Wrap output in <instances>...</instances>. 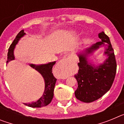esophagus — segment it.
<instances>
[{
  "instance_id": "1",
  "label": "esophagus",
  "mask_w": 124,
  "mask_h": 124,
  "mask_svg": "<svg viewBox=\"0 0 124 124\" xmlns=\"http://www.w3.org/2000/svg\"><path fill=\"white\" fill-rule=\"evenodd\" d=\"M70 64H71V59L68 56L65 58L61 59L58 63V66L60 68H68L70 66Z\"/></svg>"
}]
</instances>
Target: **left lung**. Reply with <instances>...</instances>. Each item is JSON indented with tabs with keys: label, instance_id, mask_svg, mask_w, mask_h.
<instances>
[{
	"label": "left lung",
	"instance_id": "obj_1",
	"mask_svg": "<svg viewBox=\"0 0 124 124\" xmlns=\"http://www.w3.org/2000/svg\"><path fill=\"white\" fill-rule=\"evenodd\" d=\"M101 41L97 42L78 54V73L74 75L78 81L75 96L84 102H92L101 98L111 87L116 74L117 63L109 37L104 31L99 33ZM107 45H105V43ZM106 46L105 54L108 58L97 67L89 63L87 57L102 46Z\"/></svg>",
	"mask_w": 124,
	"mask_h": 124
}]
</instances>
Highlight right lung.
Wrapping results in <instances>:
<instances>
[{
    "mask_svg": "<svg viewBox=\"0 0 124 124\" xmlns=\"http://www.w3.org/2000/svg\"><path fill=\"white\" fill-rule=\"evenodd\" d=\"M25 35V33H24V30H22L16 36L15 40H14L8 48L7 63H8L12 60H15L14 50L15 45L17 44L20 39L23 37ZM55 63L56 61H53V62H50L47 64H41V65L37 66L33 64H30L31 68L37 70L43 77L45 86V91L43 92V94L40 97V99H38L35 102L25 104L26 106L31 107H41L48 105L51 102L53 97V95H54V88L56 81V79L54 77L52 73L53 66Z\"/></svg>",
    "mask_w": 124,
    "mask_h": 124,
    "instance_id": "right-lung-1",
    "label": "right lung"
}]
</instances>
